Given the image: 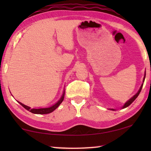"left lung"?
I'll list each match as a JSON object with an SVG mask.
<instances>
[{
  "mask_svg": "<svg viewBox=\"0 0 151 151\" xmlns=\"http://www.w3.org/2000/svg\"><path fill=\"white\" fill-rule=\"evenodd\" d=\"M145 76H146V73H145V76H144V80H143V81H144V79H145ZM142 86H143V84H142L141 87H140V88H139V91H138V92L137 93H136V94L135 95V96H134L133 97V98H131V99H130V100H128V101H127V102L125 103V104H124V106H123V107H122V108H123V109H124V108H126V107L129 106V105H130V104H131V103H132V102H133V101H134V100H135L136 98H137V96H139V93H140V92H141V90H142ZM111 110H113V111H114V109H111Z\"/></svg>",
  "mask_w": 151,
  "mask_h": 151,
  "instance_id": "obj_1",
  "label": "left lung"
}]
</instances>
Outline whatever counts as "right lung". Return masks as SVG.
I'll return each mask as SVG.
<instances>
[{"label": "right lung", "mask_w": 151, "mask_h": 151, "mask_svg": "<svg viewBox=\"0 0 151 151\" xmlns=\"http://www.w3.org/2000/svg\"><path fill=\"white\" fill-rule=\"evenodd\" d=\"M64 96H65V92L63 95V96L61 97V98L60 99V100L57 103H55L54 105H53L52 106L49 107V108H43V109H31L29 106H26L23 104H22L21 102H20L19 101H18V103L20 105H22V106L24 107V109H27V110L30 111L31 113H34V114H48V113H50L51 112H53L55 109H56L59 106V105L61 104L62 102H63L64 100Z\"/></svg>", "instance_id": "right-lung-1"}]
</instances>
